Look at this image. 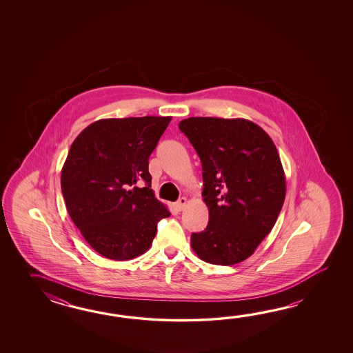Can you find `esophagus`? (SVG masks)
<instances>
[{
  "mask_svg": "<svg viewBox=\"0 0 353 353\" xmlns=\"http://www.w3.org/2000/svg\"><path fill=\"white\" fill-rule=\"evenodd\" d=\"M187 198H180L179 201L178 202L175 203V208H176V210H183L184 208H185V205H187Z\"/></svg>",
  "mask_w": 353,
  "mask_h": 353,
  "instance_id": "obj_1",
  "label": "esophagus"
}]
</instances>
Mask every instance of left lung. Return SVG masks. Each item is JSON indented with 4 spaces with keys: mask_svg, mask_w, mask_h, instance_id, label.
Listing matches in <instances>:
<instances>
[{
    "mask_svg": "<svg viewBox=\"0 0 353 353\" xmlns=\"http://www.w3.org/2000/svg\"><path fill=\"white\" fill-rule=\"evenodd\" d=\"M202 161L207 228L193 233L196 256L213 265L246 260L270 233L285 199V174L263 128L245 119L189 117L180 121Z\"/></svg>",
    "mask_w": 353,
    "mask_h": 353,
    "instance_id": "1",
    "label": "left lung"
}]
</instances>
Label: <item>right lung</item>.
<instances>
[{
    "instance_id": "right-lung-1",
    "label": "right lung",
    "mask_w": 353,
    "mask_h": 353,
    "mask_svg": "<svg viewBox=\"0 0 353 353\" xmlns=\"http://www.w3.org/2000/svg\"><path fill=\"white\" fill-rule=\"evenodd\" d=\"M172 117L103 119L77 136L61 169L68 213L99 255L126 261L150 248L170 216L151 189L149 158ZM139 181L145 187L136 188Z\"/></svg>"
}]
</instances>
